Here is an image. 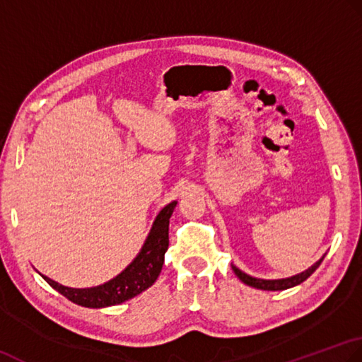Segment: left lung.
<instances>
[{
    "label": "left lung",
    "instance_id": "left-lung-1",
    "mask_svg": "<svg viewBox=\"0 0 362 362\" xmlns=\"http://www.w3.org/2000/svg\"><path fill=\"white\" fill-rule=\"evenodd\" d=\"M323 257H325V255H323L319 261H317L314 265H311V267L306 269L305 272H301V274L298 275H293V276H289V278H281V279H261V278H253L247 274H243L242 270H239L235 265H231L234 274L238 275V278L240 279L242 283H245L247 286H252V287H256V289H261V291H284V289H291V287L297 286V284H301L305 281V279H308L309 276H311L314 272L319 269L320 262L323 261Z\"/></svg>",
    "mask_w": 362,
    "mask_h": 362
}]
</instances>
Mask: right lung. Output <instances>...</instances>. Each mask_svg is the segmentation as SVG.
Wrapping results in <instances>:
<instances>
[{"instance_id":"1","label":"right lung","mask_w":362,"mask_h":362,"mask_svg":"<svg viewBox=\"0 0 362 362\" xmlns=\"http://www.w3.org/2000/svg\"><path fill=\"white\" fill-rule=\"evenodd\" d=\"M176 202L168 203L165 208L154 218L151 231L146 238L142 250H140L136 259L132 261L122 274L109 279L107 283L87 287V289H75V287L62 286L53 279L42 275L45 281L69 298L73 303L86 308H106L120 305L123 301L131 300L136 295L142 293L156 281L162 264H164V255L168 248V223Z\"/></svg>"}]
</instances>
